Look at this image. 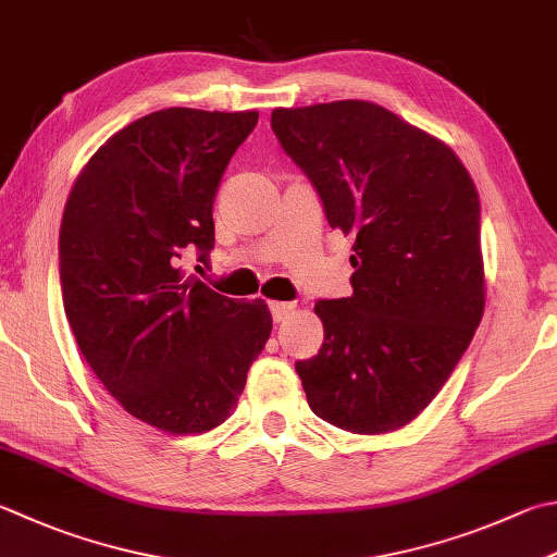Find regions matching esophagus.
<instances>
[{"mask_svg":"<svg viewBox=\"0 0 557 557\" xmlns=\"http://www.w3.org/2000/svg\"><path fill=\"white\" fill-rule=\"evenodd\" d=\"M269 308H271V314H274V320L276 322H281V320H286L288 314L293 312V302H283V300H274V302H269Z\"/></svg>","mask_w":557,"mask_h":557,"instance_id":"34e87169","label":"esophagus"}]
</instances>
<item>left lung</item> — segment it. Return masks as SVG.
I'll return each instance as SVG.
<instances>
[{
  "label": "left lung",
  "mask_w": 557,
  "mask_h": 557,
  "mask_svg": "<svg viewBox=\"0 0 557 557\" xmlns=\"http://www.w3.org/2000/svg\"><path fill=\"white\" fill-rule=\"evenodd\" d=\"M332 230L354 237V296L318 300L324 342L296 371L314 414L403 429L442 391L485 312L480 198L444 140L377 103L271 111Z\"/></svg>",
  "instance_id": "left-lung-1"
}]
</instances>
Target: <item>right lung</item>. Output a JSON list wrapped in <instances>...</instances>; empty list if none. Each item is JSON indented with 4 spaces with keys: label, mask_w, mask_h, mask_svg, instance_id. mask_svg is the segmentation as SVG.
<instances>
[{
    "label": "right lung",
    "mask_w": 557,
    "mask_h": 557,
    "mask_svg": "<svg viewBox=\"0 0 557 557\" xmlns=\"http://www.w3.org/2000/svg\"><path fill=\"white\" fill-rule=\"evenodd\" d=\"M259 111L162 109L82 166L60 225V286L84 359L125 412L166 434L223 424L274 327L186 276L213 249V201Z\"/></svg>",
    "instance_id": "1"
}]
</instances>
